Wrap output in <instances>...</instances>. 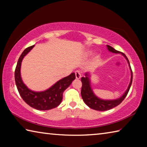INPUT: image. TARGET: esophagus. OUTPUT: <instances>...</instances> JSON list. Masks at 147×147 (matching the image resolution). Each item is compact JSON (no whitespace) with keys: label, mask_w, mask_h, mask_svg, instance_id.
<instances>
[{"label":"esophagus","mask_w":147,"mask_h":147,"mask_svg":"<svg viewBox=\"0 0 147 147\" xmlns=\"http://www.w3.org/2000/svg\"><path fill=\"white\" fill-rule=\"evenodd\" d=\"M75 76L76 79H80L81 78V73L79 71H75Z\"/></svg>","instance_id":"esophagus-1"}]
</instances>
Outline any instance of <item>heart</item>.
<instances>
[{"label": "heart", "instance_id": "heart-1", "mask_svg": "<svg viewBox=\"0 0 147 147\" xmlns=\"http://www.w3.org/2000/svg\"><path fill=\"white\" fill-rule=\"evenodd\" d=\"M88 55H91V52H89V53H88ZM98 58V56H96L95 57V59H97Z\"/></svg>", "mask_w": 147, "mask_h": 147}]
</instances>
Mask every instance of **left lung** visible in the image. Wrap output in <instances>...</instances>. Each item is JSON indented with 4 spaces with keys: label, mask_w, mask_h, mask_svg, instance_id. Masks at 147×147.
Segmentation results:
<instances>
[{
    "label": "left lung",
    "mask_w": 147,
    "mask_h": 147,
    "mask_svg": "<svg viewBox=\"0 0 147 147\" xmlns=\"http://www.w3.org/2000/svg\"><path fill=\"white\" fill-rule=\"evenodd\" d=\"M107 47H108V50L109 51H110L113 53L121 54L126 59L131 71V80L128 89H126V91L124 92V93L120 98L115 99V100H103V99H101L97 97V96L94 94L91 87V81L90 78H90V74L89 73H86L85 74L86 76L82 77L81 78L82 83V86L81 89L82 97L84 102L86 103L87 106H88L89 108L91 109H93L94 110L97 111L109 110V109L115 108L117 106H118L119 104H120L122 102H123L124 99L125 98L126 95H127L128 91L130 90L131 82H132V71H131V69L130 62H129L127 57H126V56L124 53H121V52H119L118 51H116V50L115 49H113L112 47L107 45Z\"/></svg>",
    "instance_id": "8db88e82"
}]
</instances>
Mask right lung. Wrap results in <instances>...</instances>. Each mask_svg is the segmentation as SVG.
Wrapping results in <instances>:
<instances>
[{"label": "right lung", "instance_id": "obj_1", "mask_svg": "<svg viewBox=\"0 0 147 147\" xmlns=\"http://www.w3.org/2000/svg\"><path fill=\"white\" fill-rule=\"evenodd\" d=\"M35 45L26 48L20 56L15 71V80L20 95L25 102L32 108L38 110H49L56 108L63 99V93L71 85L74 79L75 74L71 73L68 76L59 80L53 86L44 91L36 92L27 88L21 76V65L23 59Z\"/></svg>", "mask_w": 147, "mask_h": 147}]
</instances>
